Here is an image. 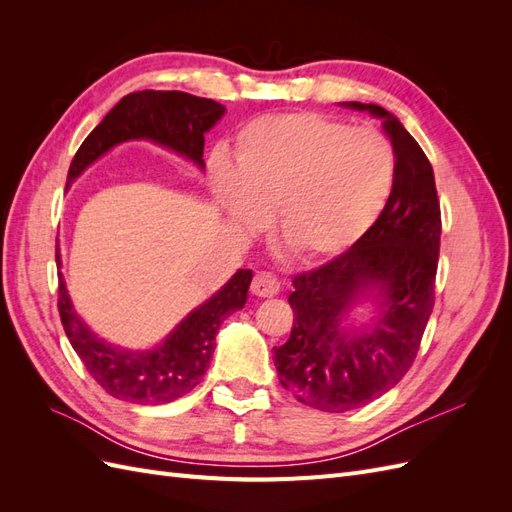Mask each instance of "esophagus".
<instances>
[{"label":"esophagus","instance_id":"esophagus-1","mask_svg":"<svg viewBox=\"0 0 512 512\" xmlns=\"http://www.w3.org/2000/svg\"><path fill=\"white\" fill-rule=\"evenodd\" d=\"M280 288H282V282L269 271L256 273L252 280V292L256 297H275V294L280 292Z\"/></svg>","mask_w":512,"mask_h":512}]
</instances>
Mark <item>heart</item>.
Segmentation results:
<instances>
[{
  "label": "heart",
  "instance_id": "1",
  "mask_svg": "<svg viewBox=\"0 0 512 512\" xmlns=\"http://www.w3.org/2000/svg\"><path fill=\"white\" fill-rule=\"evenodd\" d=\"M395 153L376 128L316 113L260 117L239 132L235 170L213 168V185L237 224L258 230L277 209V235L307 260L342 254L386 207Z\"/></svg>",
  "mask_w": 512,
  "mask_h": 512
}]
</instances>
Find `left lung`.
Instances as JSON below:
<instances>
[{
  "instance_id": "obj_1",
  "label": "left lung",
  "mask_w": 512,
  "mask_h": 512,
  "mask_svg": "<svg viewBox=\"0 0 512 512\" xmlns=\"http://www.w3.org/2000/svg\"><path fill=\"white\" fill-rule=\"evenodd\" d=\"M384 119L395 183L376 224L327 265L294 275L288 342L275 350L280 384L322 412L367 406L406 376L436 301L440 200L433 168L399 119L378 104L346 102ZM374 293L379 318L359 334L341 329L349 307Z\"/></svg>"
}]
</instances>
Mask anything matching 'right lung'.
Returning <instances> with one entry per match:
<instances>
[{"label":"right lung","mask_w":512,"mask_h":512,"mask_svg":"<svg viewBox=\"0 0 512 512\" xmlns=\"http://www.w3.org/2000/svg\"><path fill=\"white\" fill-rule=\"evenodd\" d=\"M224 111L215 100L185 91H134L121 98L85 138L70 164L66 188L102 153L130 138H151L203 168L205 132ZM55 260L59 267V247H55ZM250 282L252 271L239 269L222 290L177 324L164 344L143 352L115 348L91 333L76 316L61 273L57 307L74 352L108 395L130 404L160 406L190 393L205 376L220 324L245 305Z\"/></svg>","instance_id":"obj_1"}]
</instances>
